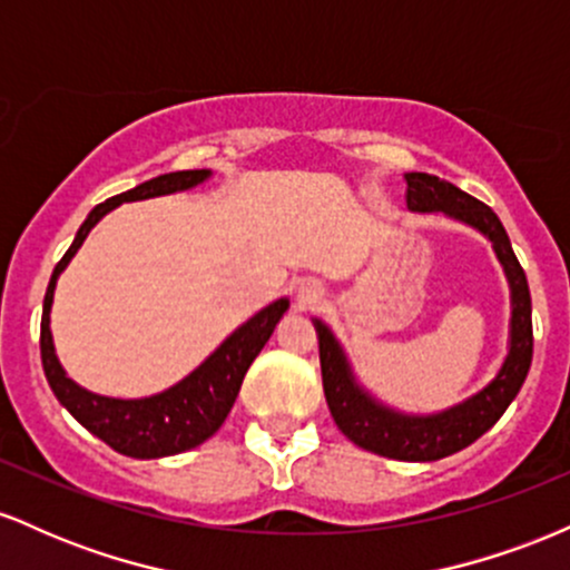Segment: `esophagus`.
<instances>
[{
  "mask_svg": "<svg viewBox=\"0 0 570 570\" xmlns=\"http://www.w3.org/2000/svg\"><path fill=\"white\" fill-rule=\"evenodd\" d=\"M299 297H305V299L316 297V289H303V292H299Z\"/></svg>",
  "mask_w": 570,
  "mask_h": 570,
  "instance_id": "34e87169",
  "label": "esophagus"
}]
</instances>
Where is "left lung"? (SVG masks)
Segmentation results:
<instances>
[{
    "label": "left lung",
    "instance_id": "obj_1",
    "mask_svg": "<svg viewBox=\"0 0 570 570\" xmlns=\"http://www.w3.org/2000/svg\"><path fill=\"white\" fill-rule=\"evenodd\" d=\"M407 181V208L421 214H444L480 230L493 244L495 257L507 273L512 292V322H509V353L499 375L485 389L476 391L455 407L434 415H407L385 407L353 377L348 356L332 330L313 318L318 335V358H322L324 396L337 429L358 448L394 461H440L469 448L507 412L512 399L520 394L533 358V324L531 292L520 263H517L509 235L493 208L450 181L431 174H404Z\"/></svg>",
    "mask_w": 570,
    "mask_h": 570
}]
</instances>
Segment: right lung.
Returning a JSON list of instances; mask_svg holds the SVG:
<instances>
[{"instance_id":"add662e5","label":"right lung","mask_w":570,"mask_h":570,"mask_svg":"<svg viewBox=\"0 0 570 570\" xmlns=\"http://www.w3.org/2000/svg\"><path fill=\"white\" fill-rule=\"evenodd\" d=\"M208 176H212L208 168L163 174L144 181L139 187L128 189V193H120L115 198L98 203L94 212L88 214V219L82 222L80 230H77L69 252L56 265L48 292H45L39 351H42V367L50 389H53L58 402L90 434H96L98 440L107 442L109 448L128 458H166L185 453V450L198 448L208 436L217 434L222 423H225L227 412L233 410L246 370L252 367L257 353L271 340L281 316L289 307V299L281 297L276 303L263 307L257 316L248 318L246 324H240L198 370L189 372L185 381L171 385V389L144 399H112L98 396L94 391H85L82 385H77L71 377H67L61 362H58L53 335H50V305H53L56 281L104 214H109L126 200H144L158 198V195L181 193V189L206 181Z\"/></svg>"}]
</instances>
